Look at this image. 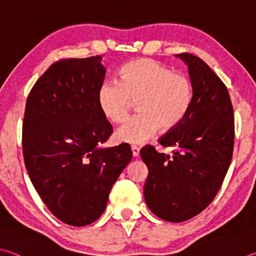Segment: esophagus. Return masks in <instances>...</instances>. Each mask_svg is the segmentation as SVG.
Wrapping results in <instances>:
<instances>
[{
	"mask_svg": "<svg viewBox=\"0 0 256 256\" xmlns=\"http://www.w3.org/2000/svg\"><path fill=\"white\" fill-rule=\"evenodd\" d=\"M131 150H132V154L134 158H136L138 154H140V148H138L136 146H132Z\"/></svg>",
	"mask_w": 256,
	"mask_h": 256,
	"instance_id": "esophagus-1",
	"label": "esophagus"
}]
</instances>
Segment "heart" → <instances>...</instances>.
I'll use <instances>...</instances> for the list:
<instances>
[{"label":"heart","instance_id":"1","mask_svg":"<svg viewBox=\"0 0 256 256\" xmlns=\"http://www.w3.org/2000/svg\"><path fill=\"white\" fill-rule=\"evenodd\" d=\"M118 82L100 87L98 104L110 122L120 124L128 118L133 100L140 113L116 132L118 141L146 142L158 130L169 132L178 126L189 112L194 98L192 77L184 70L150 58L132 60L120 68Z\"/></svg>","mask_w":256,"mask_h":256}]
</instances>
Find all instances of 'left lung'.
<instances>
[{
  "instance_id": "1",
  "label": "left lung",
  "mask_w": 256,
  "mask_h": 256,
  "mask_svg": "<svg viewBox=\"0 0 256 256\" xmlns=\"http://www.w3.org/2000/svg\"><path fill=\"white\" fill-rule=\"evenodd\" d=\"M188 64L194 84L189 112L178 126L159 138L171 154L153 146L141 148L148 169L144 199L161 220L180 222L208 207L224 181L234 150V110L227 87L197 56L176 54Z\"/></svg>"
}]
</instances>
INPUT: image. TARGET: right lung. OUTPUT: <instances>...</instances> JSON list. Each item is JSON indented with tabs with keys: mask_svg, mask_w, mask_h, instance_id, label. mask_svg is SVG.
I'll return each mask as SVG.
<instances>
[{
	"mask_svg": "<svg viewBox=\"0 0 256 256\" xmlns=\"http://www.w3.org/2000/svg\"><path fill=\"white\" fill-rule=\"evenodd\" d=\"M102 59L54 62L30 90L23 118V158L34 187L54 216L77 227L98 220L132 159L126 143L100 148L113 133L98 104Z\"/></svg>",
	"mask_w": 256,
	"mask_h": 256,
	"instance_id": "obj_1",
	"label": "right lung"
}]
</instances>
